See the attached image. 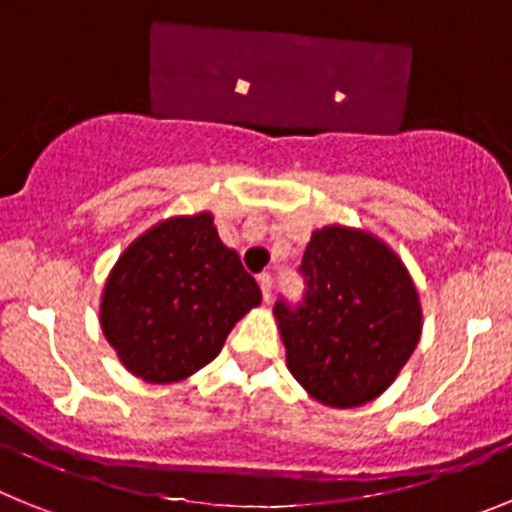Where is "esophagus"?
I'll return each instance as SVG.
<instances>
[{
  "mask_svg": "<svg viewBox=\"0 0 512 512\" xmlns=\"http://www.w3.org/2000/svg\"><path fill=\"white\" fill-rule=\"evenodd\" d=\"M257 283H260L262 299L268 301L270 299V291H273V275H270V273H260V275H257Z\"/></svg>",
  "mask_w": 512,
  "mask_h": 512,
  "instance_id": "34e87169",
  "label": "esophagus"
}]
</instances>
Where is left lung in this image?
<instances>
[{"mask_svg":"<svg viewBox=\"0 0 512 512\" xmlns=\"http://www.w3.org/2000/svg\"><path fill=\"white\" fill-rule=\"evenodd\" d=\"M299 273L301 301L273 306L293 379L327 407L371 402L420 340L410 273L384 242L345 226L311 234Z\"/></svg>","mask_w":512,"mask_h":512,"instance_id":"1","label":"left lung"}]
</instances>
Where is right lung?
<instances>
[{
	"label": "right lung",
	"mask_w": 512,
	"mask_h": 512,
	"mask_svg": "<svg viewBox=\"0 0 512 512\" xmlns=\"http://www.w3.org/2000/svg\"><path fill=\"white\" fill-rule=\"evenodd\" d=\"M260 299L211 213H198L162 221L123 252L105 283L100 324L128 371L172 384L211 363Z\"/></svg>",
	"instance_id": "1"
}]
</instances>
